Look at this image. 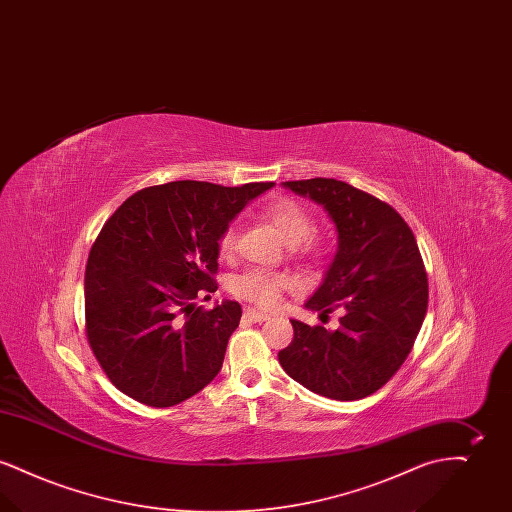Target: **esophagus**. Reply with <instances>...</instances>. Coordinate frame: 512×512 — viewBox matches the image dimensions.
Listing matches in <instances>:
<instances>
[{"mask_svg": "<svg viewBox=\"0 0 512 512\" xmlns=\"http://www.w3.org/2000/svg\"><path fill=\"white\" fill-rule=\"evenodd\" d=\"M245 318L247 320H251V322H265V320H268V315H265V313H261V311H255V309H247L245 311Z\"/></svg>", "mask_w": 512, "mask_h": 512, "instance_id": "34e87169", "label": "esophagus"}]
</instances>
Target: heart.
<instances>
[{
	"mask_svg": "<svg viewBox=\"0 0 512 512\" xmlns=\"http://www.w3.org/2000/svg\"><path fill=\"white\" fill-rule=\"evenodd\" d=\"M263 217L282 234L288 244H292L293 251L299 257L320 261L330 253V236L315 228L311 211L292 197L272 199L263 209ZM238 242V226L234 222L226 224L217 240L220 255L232 257L238 249ZM292 286L290 274L251 268L232 278L230 292L257 307L274 309L280 303L282 293L288 292Z\"/></svg>",
	"mask_w": 512,
	"mask_h": 512,
	"instance_id": "1",
	"label": "heart"
}]
</instances>
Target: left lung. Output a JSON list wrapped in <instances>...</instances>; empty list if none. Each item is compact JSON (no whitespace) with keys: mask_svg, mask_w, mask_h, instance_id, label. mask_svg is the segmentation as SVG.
<instances>
[{"mask_svg":"<svg viewBox=\"0 0 512 512\" xmlns=\"http://www.w3.org/2000/svg\"><path fill=\"white\" fill-rule=\"evenodd\" d=\"M324 205L340 232L336 259L307 309L338 328L292 320L293 340L278 353L286 374L307 390L357 401L386 386L405 363L428 309V276L413 230L386 201L334 178L284 182Z\"/></svg>","mask_w":512,"mask_h":512,"instance_id":"obj_1","label":"left lung"}]
</instances>
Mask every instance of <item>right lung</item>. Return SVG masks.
I'll use <instances>...</instances> for the list:
<instances>
[{"label":"right lung","instance_id":"right-lung-1","mask_svg":"<svg viewBox=\"0 0 512 512\" xmlns=\"http://www.w3.org/2000/svg\"><path fill=\"white\" fill-rule=\"evenodd\" d=\"M272 186H149L103 224L86 263L84 330L117 390L165 409L213 382L242 307L224 301L205 309L197 299H211L219 288L222 228Z\"/></svg>","mask_w":512,"mask_h":512}]
</instances>
